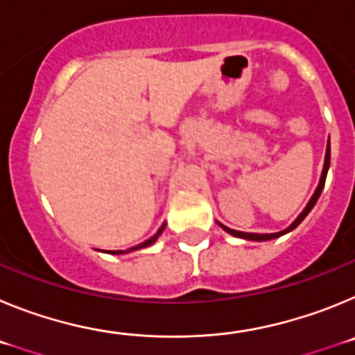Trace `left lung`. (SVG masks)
<instances>
[{
  "label": "left lung",
  "mask_w": 355,
  "mask_h": 355,
  "mask_svg": "<svg viewBox=\"0 0 355 355\" xmlns=\"http://www.w3.org/2000/svg\"><path fill=\"white\" fill-rule=\"evenodd\" d=\"M329 165H331V144L327 142V150H325V162H324V171H322V175H320V183L318 187H316L315 193L311 196V199H309V202L306 205V208L302 209V213H300L297 218H295L293 222H291L290 225H288L286 229H283V231H279V233H268V234H263V233H243V231H234V229L227 227V225L220 224V222H216V224L220 225L222 229H224L225 233H229L231 236H236V238H241V240H249V241H266V240H274V238H279L283 236V234L290 233V231H293L297 225L300 224V222L304 220L307 216V213L311 211L313 206L316 205V200H318L320 193H322V190H324V184H325V178H327V171H329Z\"/></svg>",
  "instance_id": "1"
}]
</instances>
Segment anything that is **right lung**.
Wrapping results in <instances>:
<instances>
[{
    "instance_id": "right-lung-1",
    "label": "right lung",
    "mask_w": 355,
    "mask_h": 355,
    "mask_svg": "<svg viewBox=\"0 0 355 355\" xmlns=\"http://www.w3.org/2000/svg\"><path fill=\"white\" fill-rule=\"evenodd\" d=\"M163 229H165V222H163L162 227H159L158 231H156V234H153V236H150L149 240L144 241V243H139V245L131 247V249H128V250H110V254H128V252H133V250H140V249H146V247H150V245H153V243H155L156 240H158L159 234L163 233Z\"/></svg>"
}]
</instances>
